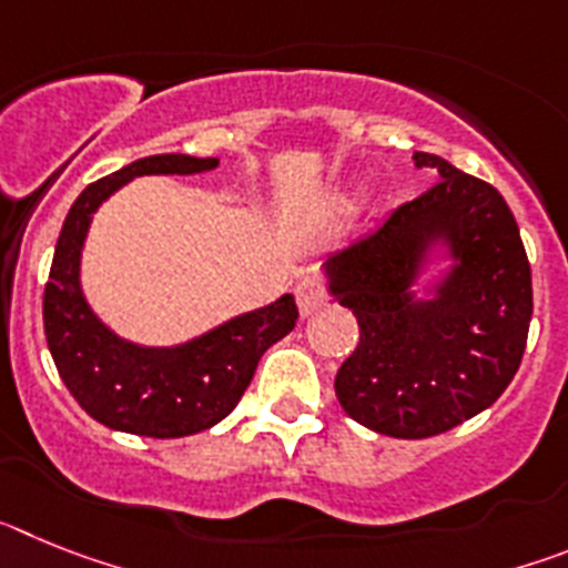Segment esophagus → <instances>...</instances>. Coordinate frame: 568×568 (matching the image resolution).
I'll return each instance as SVG.
<instances>
[{
    "instance_id": "1",
    "label": "esophagus",
    "mask_w": 568,
    "mask_h": 568,
    "mask_svg": "<svg viewBox=\"0 0 568 568\" xmlns=\"http://www.w3.org/2000/svg\"><path fill=\"white\" fill-rule=\"evenodd\" d=\"M295 301H298L301 315H313L327 304V287L318 278H301L295 287Z\"/></svg>"
}]
</instances>
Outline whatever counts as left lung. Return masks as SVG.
<instances>
[{
    "mask_svg": "<svg viewBox=\"0 0 568 568\" xmlns=\"http://www.w3.org/2000/svg\"><path fill=\"white\" fill-rule=\"evenodd\" d=\"M415 168L438 182L324 270L361 338L335 375L344 413L389 438H433L484 413L518 373L531 321V267L515 215L484 179L433 153ZM446 237L459 267L415 305L408 284L423 250Z\"/></svg>",
    "mask_w": 568,
    "mask_h": 568,
    "instance_id": "1",
    "label": "left lung"
}]
</instances>
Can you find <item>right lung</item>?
I'll use <instances>...</instances> for the list:
<instances>
[{
	"mask_svg": "<svg viewBox=\"0 0 568 568\" xmlns=\"http://www.w3.org/2000/svg\"><path fill=\"white\" fill-rule=\"evenodd\" d=\"M219 168V159L148 155L82 190L57 241L44 284V335L70 395L84 413L119 433L184 438L227 418L250 386L261 355L298 321L293 295L239 315L213 333L173 349H148L115 338L84 304L79 255L90 215L135 175H190Z\"/></svg>",
	"mask_w": 568,
	"mask_h": 568,
	"instance_id": "obj_1",
	"label": "right lung"
}]
</instances>
